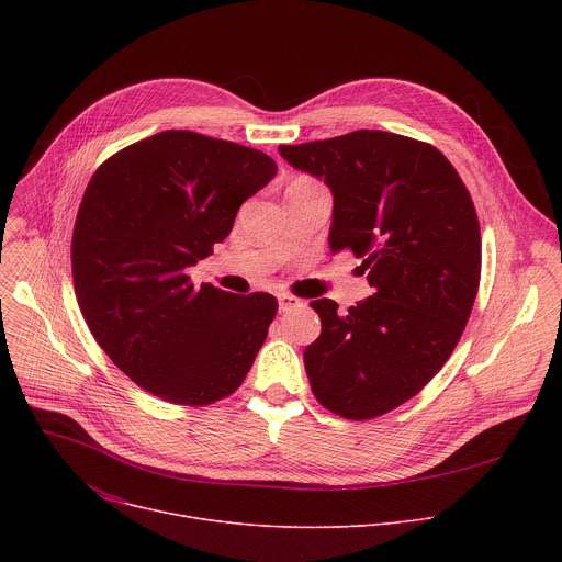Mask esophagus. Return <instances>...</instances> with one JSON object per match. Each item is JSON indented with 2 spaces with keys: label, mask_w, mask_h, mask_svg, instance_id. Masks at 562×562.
Masks as SVG:
<instances>
[{
  "label": "esophagus",
  "mask_w": 562,
  "mask_h": 562,
  "mask_svg": "<svg viewBox=\"0 0 562 562\" xmlns=\"http://www.w3.org/2000/svg\"><path fill=\"white\" fill-rule=\"evenodd\" d=\"M276 297H278V308L280 311H289V308H293V306H297L302 302L300 297H295L291 293H278Z\"/></svg>",
  "instance_id": "34e87169"
}]
</instances>
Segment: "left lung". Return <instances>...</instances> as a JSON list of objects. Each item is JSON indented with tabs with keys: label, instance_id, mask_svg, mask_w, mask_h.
Returning a JSON list of instances; mask_svg holds the SVG:
<instances>
[{
	"label": "left lung",
	"instance_id": "1",
	"mask_svg": "<svg viewBox=\"0 0 562 562\" xmlns=\"http://www.w3.org/2000/svg\"><path fill=\"white\" fill-rule=\"evenodd\" d=\"M334 193L331 251L362 258L375 289L347 313L313 300L323 331L304 349L317 403L349 420L414 397L447 362L480 284V224L467 187L431 144L386 131L280 146Z\"/></svg>",
	"mask_w": 562,
	"mask_h": 562
}]
</instances>
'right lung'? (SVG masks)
<instances>
[{"instance_id":"1","label":"right lung","mask_w":562,"mask_h":562,"mask_svg":"<svg viewBox=\"0 0 562 562\" xmlns=\"http://www.w3.org/2000/svg\"><path fill=\"white\" fill-rule=\"evenodd\" d=\"M276 173L262 150L162 131L109 157L87 187L70 245L77 304L113 364L167 403L231 395L267 340L273 295L195 289L187 269Z\"/></svg>"}]
</instances>
